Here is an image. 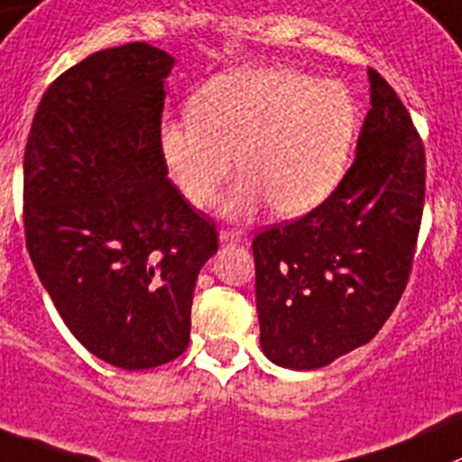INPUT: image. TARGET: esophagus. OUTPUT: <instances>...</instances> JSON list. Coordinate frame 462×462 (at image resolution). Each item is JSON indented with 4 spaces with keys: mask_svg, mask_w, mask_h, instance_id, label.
Returning <instances> with one entry per match:
<instances>
[{
    "mask_svg": "<svg viewBox=\"0 0 462 462\" xmlns=\"http://www.w3.org/2000/svg\"><path fill=\"white\" fill-rule=\"evenodd\" d=\"M219 240H222V243L240 245L247 240V234H245L243 228H222V231H219Z\"/></svg>",
    "mask_w": 462,
    "mask_h": 462,
    "instance_id": "esophagus-1",
    "label": "esophagus"
}]
</instances>
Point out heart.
Returning a JSON list of instances; mask_svg holds the SVG:
<instances>
[{"label": "heart", "mask_w": 462, "mask_h": 462, "mask_svg": "<svg viewBox=\"0 0 462 462\" xmlns=\"http://www.w3.org/2000/svg\"><path fill=\"white\" fill-rule=\"evenodd\" d=\"M190 120L161 126V152L181 195L197 208L240 181L228 215L245 217L270 201L300 217L331 197L349 165L358 106L342 83L288 68H240L219 74L190 99Z\"/></svg>", "instance_id": "heart-1"}]
</instances>
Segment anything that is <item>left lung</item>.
I'll return each instance as SVG.
<instances>
[{
    "instance_id": "1",
    "label": "left lung",
    "mask_w": 462,
    "mask_h": 462,
    "mask_svg": "<svg viewBox=\"0 0 462 462\" xmlns=\"http://www.w3.org/2000/svg\"><path fill=\"white\" fill-rule=\"evenodd\" d=\"M356 158L327 201L254 236L256 309L267 358L318 370L363 346L411 279L426 153L403 102L376 69Z\"/></svg>"
}]
</instances>
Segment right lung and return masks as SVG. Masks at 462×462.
Returning a JSON list of instances; mask_svg holds the SVG:
<instances>
[{
  "label": "right lung",
  "mask_w": 462,
  "mask_h": 462,
  "mask_svg": "<svg viewBox=\"0 0 462 462\" xmlns=\"http://www.w3.org/2000/svg\"><path fill=\"white\" fill-rule=\"evenodd\" d=\"M147 42L95 51L42 95L24 149L26 249L72 336L122 370L179 358L217 228L168 179L162 81Z\"/></svg>",
  "instance_id": "1"
}]
</instances>
